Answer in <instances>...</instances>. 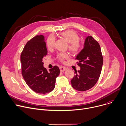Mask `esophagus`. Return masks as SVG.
<instances>
[{
    "mask_svg": "<svg viewBox=\"0 0 126 126\" xmlns=\"http://www.w3.org/2000/svg\"><path fill=\"white\" fill-rule=\"evenodd\" d=\"M60 68V71L61 72H64L65 71H66L67 70V68H66L65 67H64V66H60L59 67Z\"/></svg>",
    "mask_w": 126,
    "mask_h": 126,
    "instance_id": "esophagus-1",
    "label": "esophagus"
}]
</instances>
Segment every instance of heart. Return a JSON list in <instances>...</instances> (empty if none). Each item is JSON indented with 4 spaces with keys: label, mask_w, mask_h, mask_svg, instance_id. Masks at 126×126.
Returning a JSON list of instances; mask_svg holds the SVG:
<instances>
[{
    "label": "heart",
    "mask_w": 126,
    "mask_h": 126,
    "mask_svg": "<svg viewBox=\"0 0 126 126\" xmlns=\"http://www.w3.org/2000/svg\"><path fill=\"white\" fill-rule=\"evenodd\" d=\"M60 37L65 39L68 42V49L74 54L78 53L83 47V43L79 40V35L74 30H67L59 33ZM55 37L54 35H50L48 37L46 40V45L49 50H52L55 46ZM68 54L65 52H60L57 58L59 61L64 62V60L69 58Z\"/></svg>",
    "instance_id": "heart-1"
}]
</instances>
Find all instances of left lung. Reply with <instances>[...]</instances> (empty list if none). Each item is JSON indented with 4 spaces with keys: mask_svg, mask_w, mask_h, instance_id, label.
<instances>
[{
    "mask_svg": "<svg viewBox=\"0 0 126 126\" xmlns=\"http://www.w3.org/2000/svg\"><path fill=\"white\" fill-rule=\"evenodd\" d=\"M75 59L79 61L77 63L80 70L74 72L72 86L79 91L88 90L96 84L101 73L103 57L98 42L91 36H88Z\"/></svg>",
    "mask_w": 126,
    "mask_h": 126,
    "instance_id": "8db88e82",
    "label": "left lung"
}]
</instances>
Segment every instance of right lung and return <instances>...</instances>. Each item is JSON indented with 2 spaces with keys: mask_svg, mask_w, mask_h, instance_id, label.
Segmentation results:
<instances>
[{
  "mask_svg": "<svg viewBox=\"0 0 126 126\" xmlns=\"http://www.w3.org/2000/svg\"><path fill=\"white\" fill-rule=\"evenodd\" d=\"M47 54L43 35H37L27 42L20 56L22 75L27 85L36 93L44 94L55 88L60 74L58 66L48 72L43 67V58Z\"/></svg>",
  "mask_w": 126,
  "mask_h": 126,
  "instance_id": "add662e5",
  "label": "right lung"
}]
</instances>
